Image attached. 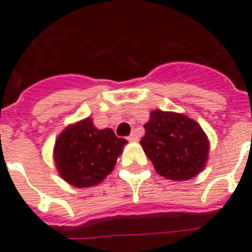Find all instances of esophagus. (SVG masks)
<instances>
[{
    "instance_id": "1",
    "label": "esophagus",
    "mask_w": 252,
    "mask_h": 252,
    "mask_svg": "<svg viewBox=\"0 0 252 252\" xmlns=\"http://www.w3.org/2000/svg\"><path fill=\"white\" fill-rule=\"evenodd\" d=\"M137 140H138V137H137V134H136V133H132V134H129V136H128V141L136 142Z\"/></svg>"
}]
</instances>
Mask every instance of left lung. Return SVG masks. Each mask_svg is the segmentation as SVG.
<instances>
[{
    "instance_id": "left-lung-1",
    "label": "left lung",
    "mask_w": 252,
    "mask_h": 252,
    "mask_svg": "<svg viewBox=\"0 0 252 252\" xmlns=\"http://www.w3.org/2000/svg\"><path fill=\"white\" fill-rule=\"evenodd\" d=\"M141 138L156 171L171 180H188L203 171L209 141L201 126L183 114L154 110Z\"/></svg>"
}]
</instances>
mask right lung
I'll return each mask as SVG.
<instances>
[{
	"label": "right lung",
	"mask_w": 252,
	"mask_h": 252,
	"mask_svg": "<svg viewBox=\"0 0 252 252\" xmlns=\"http://www.w3.org/2000/svg\"><path fill=\"white\" fill-rule=\"evenodd\" d=\"M126 144L112 129H98L86 118L66 126L57 137L53 152L57 171L77 188L99 184L114 170Z\"/></svg>",
	"instance_id": "1"
}]
</instances>
